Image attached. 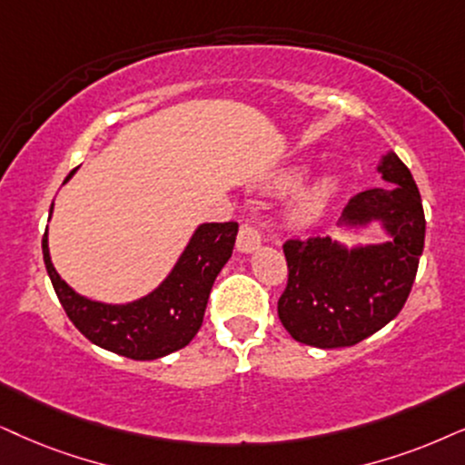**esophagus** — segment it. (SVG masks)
Listing matches in <instances>:
<instances>
[{
	"mask_svg": "<svg viewBox=\"0 0 465 465\" xmlns=\"http://www.w3.org/2000/svg\"><path fill=\"white\" fill-rule=\"evenodd\" d=\"M262 244V233L257 232L255 225H251V223H244L242 227H240V233H238V251L242 252H252L255 249H260Z\"/></svg>",
	"mask_w": 465,
	"mask_h": 465,
	"instance_id": "1",
	"label": "esophagus"
}]
</instances>
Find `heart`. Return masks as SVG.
Wrapping results in <instances>:
<instances>
[{"label":"heart","mask_w":465,"mask_h":465,"mask_svg":"<svg viewBox=\"0 0 465 465\" xmlns=\"http://www.w3.org/2000/svg\"><path fill=\"white\" fill-rule=\"evenodd\" d=\"M301 178H302L301 172L287 173L279 182H276V186H279V189H292V186H296L298 182H301ZM332 191H334V186L331 180L317 182L313 189H311L307 195L302 197V202L298 203L296 219L301 223H313L317 216H322V213L326 210V205L332 197Z\"/></svg>","instance_id":"1"}]
</instances>
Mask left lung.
I'll use <instances>...</instances> for the list:
<instances>
[{
	"instance_id": "left-lung-1",
	"label": "left lung",
	"mask_w": 465,
	"mask_h": 465,
	"mask_svg": "<svg viewBox=\"0 0 465 465\" xmlns=\"http://www.w3.org/2000/svg\"><path fill=\"white\" fill-rule=\"evenodd\" d=\"M380 172L391 189L358 193L345 205L343 221H381L391 242L354 251L320 236L283 242L287 285L276 311L301 343L322 350L361 343L397 317L412 292L425 246L422 199L397 154L384 156Z\"/></svg>"
}]
</instances>
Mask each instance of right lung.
Listing matches in <instances>:
<instances>
[{
	"label": "right lung",
	"instance_id": "obj_1",
	"mask_svg": "<svg viewBox=\"0 0 465 465\" xmlns=\"http://www.w3.org/2000/svg\"><path fill=\"white\" fill-rule=\"evenodd\" d=\"M74 173V169L66 175ZM64 180V182H66ZM53 208V205H51ZM238 236V223H205L191 238L164 283L124 307L94 302L74 293L53 268L43 236L46 272L68 320L94 345L133 361H154L189 345L203 324L205 304Z\"/></svg>",
	"mask_w": 465,
	"mask_h": 465
}]
</instances>
